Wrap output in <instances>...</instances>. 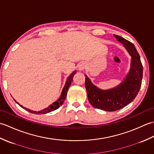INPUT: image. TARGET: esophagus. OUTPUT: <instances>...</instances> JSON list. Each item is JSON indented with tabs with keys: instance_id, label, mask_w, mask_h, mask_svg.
Here are the masks:
<instances>
[{
	"instance_id": "34e87169",
	"label": "esophagus",
	"mask_w": 154,
	"mask_h": 154,
	"mask_svg": "<svg viewBox=\"0 0 154 154\" xmlns=\"http://www.w3.org/2000/svg\"><path fill=\"white\" fill-rule=\"evenodd\" d=\"M86 67V65L85 64V63H81V64H80L79 65V69L80 70V71H82V70H83Z\"/></svg>"
}]
</instances>
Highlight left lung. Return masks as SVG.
Here are the masks:
<instances>
[{
    "label": "left lung",
    "mask_w": 154,
    "mask_h": 154,
    "mask_svg": "<svg viewBox=\"0 0 154 154\" xmlns=\"http://www.w3.org/2000/svg\"><path fill=\"white\" fill-rule=\"evenodd\" d=\"M114 35L132 57L130 71L125 79L116 87L102 90L94 85L85 75V85L90 104L96 109L109 112L120 110L132 102L141 87L143 77V66L134 45L119 35Z\"/></svg>",
    "instance_id": "left-lung-1"
}]
</instances>
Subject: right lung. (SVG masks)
<instances>
[{"label":"right lung","instance_id":"right-lung-1","mask_svg":"<svg viewBox=\"0 0 154 154\" xmlns=\"http://www.w3.org/2000/svg\"><path fill=\"white\" fill-rule=\"evenodd\" d=\"M76 71H74L73 73H72L69 76V77L67 78V79L66 81V83H65V86L63 87V90H62V92H61V96L59 98V99L55 101V102L51 104H50V106H49L48 108H45V109H44V110H42L40 111H34V110H30L28 109H26V108L24 107L23 106L20 105L18 102H16V103H17L18 104H19L20 106L22 109H24L25 110H28V112H30L31 113H33V114H46V113H48V112H52V111H54L55 110L57 109L59 107H60L62 104L63 103L64 100H65V99H66V97H67V91L69 90V87L71 86V82L72 81H73V76L76 73Z\"/></svg>","mask_w":154,"mask_h":154}]
</instances>
